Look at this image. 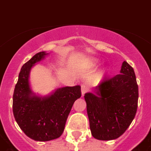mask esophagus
Masks as SVG:
<instances>
[{"label": "esophagus", "instance_id": "34e87169", "mask_svg": "<svg viewBox=\"0 0 151 151\" xmlns=\"http://www.w3.org/2000/svg\"><path fill=\"white\" fill-rule=\"evenodd\" d=\"M88 91V87L85 85V84H82L81 85V94L82 96L84 95V93H87Z\"/></svg>", "mask_w": 151, "mask_h": 151}]
</instances>
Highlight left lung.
Wrapping results in <instances>:
<instances>
[{
	"instance_id": "left-lung-1",
	"label": "left lung",
	"mask_w": 151,
	"mask_h": 151,
	"mask_svg": "<svg viewBox=\"0 0 151 151\" xmlns=\"http://www.w3.org/2000/svg\"><path fill=\"white\" fill-rule=\"evenodd\" d=\"M90 129L100 140H115L128 128L137 109L138 86L131 66L124 61L120 74L86 93Z\"/></svg>"
}]
</instances>
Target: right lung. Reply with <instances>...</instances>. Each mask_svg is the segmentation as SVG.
I'll list each match as a JSON object with an SVG mask.
<instances>
[{
	"label": "right lung",
	"mask_w": 151,
	"mask_h": 151,
	"mask_svg": "<svg viewBox=\"0 0 151 151\" xmlns=\"http://www.w3.org/2000/svg\"><path fill=\"white\" fill-rule=\"evenodd\" d=\"M47 54L39 52L22 66L13 95L15 121L27 136L37 141L60 137L74 101L81 97L80 85L59 87L47 96L34 93L29 81L30 70Z\"/></svg>",
	"instance_id": "add662e5"
}]
</instances>
